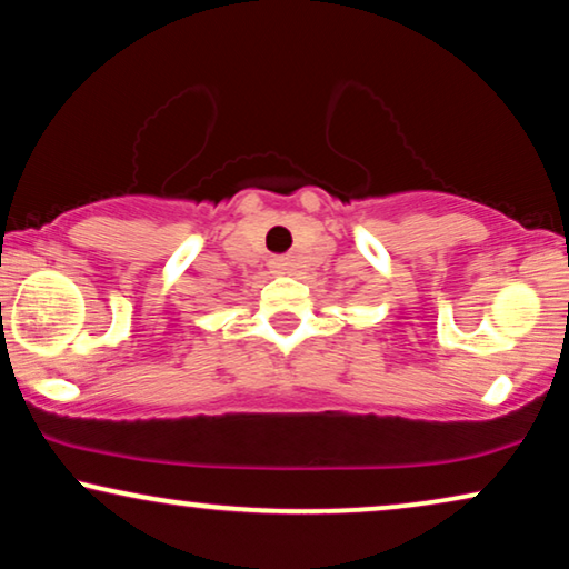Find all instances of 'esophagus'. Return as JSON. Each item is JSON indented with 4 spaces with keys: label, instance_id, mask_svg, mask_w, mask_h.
<instances>
[{
    "label": "esophagus",
    "instance_id": "34e87169",
    "mask_svg": "<svg viewBox=\"0 0 569 569\" xmlns=\"http://www.w3.org/2000/svg\"><path fill=\"white\" fill-rule=\"evenodd\" d=\"M270 264H272V270H276V272L289 270V260H286V257H276V260H272Z\"/></svg>",
    "mask_w": 569,
    "mask_h": 569
}]
</instances>
